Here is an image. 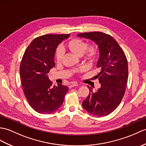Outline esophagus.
I'll return each mask as SVG.
<instances>
[{"label":"esophagus","instance_id":"1","mask_svg":"<svg viewBox=\"0 0 146 146\" xmlns=\"http://www.w3.org/2000/svg\"><path fill=\"white\" fill-rule=\"evenodd\" d=\"M78 85V83L75 82V81H74V82H72V83H71L70 84L69 87L70 88H72V87H74V86H76Z\"/></svg>","mask_w":146,"mask_h":146}]
</instances>
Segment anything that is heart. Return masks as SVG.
Returning <instances> with one entry per match:
<instances>
[{"label":"heart","mask_w":146,"mask_h":146,"mask_svg":"<svg viewBox=\"0 0 146 146\" xmlns=\"http://www.w3.org/2000/svg\"><path fill=\"white\" fill-rule=\"evenodd\" d=\"M67 48L78 56L84 57L87 60L92 61L96 55V48L93 45H87L83 40L74 38L68 43ZM63 58V51L61 49L56 50L55 58L58 63L62 62Z\"/></svg>","instance_id":"1"}]
</instances>
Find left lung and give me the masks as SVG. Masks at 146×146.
Segmentation results:
<instances>
[{
    "instance_id": "8db88e82",
    "label": "left lung",
    "mask_w": 146,
    "mask_h": 146,
    "mask_svg": "<svg viewBox=\"0 0 146 146\" xmlns=\"http://www.w3.org/2000/svg\"><path fill=\"white\" fill-rule=\"evenodd\" d=\"M90 39L98 45L100 57L97 75L101 88L96 92L88 86L90 94L83 101V108L91 114L104 116L111 113L119 106L126 90L128 66L126 56L118 43L111 35L92 32L77 34Z\"/></svg>"
}]
</instances>
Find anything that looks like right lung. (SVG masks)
<instances>
[{"instance_id": "1", "label": "right lung", "mask_w": 146, "mask_h": 146, "mask_svg": "<svg viewBox=\"0 0 146 146\" xmlns=\"http://www.w3.org/2000/svg\"><path fill=\"white\" fill-rule=\"evenodd\" d=\"M70 34H46L36 37L23 54L20 74L23 93L30 106L40 114H50L62 106L68 87L52 86L48 76L55 66L57 46Z\"/></svg>"}]
</instances>
